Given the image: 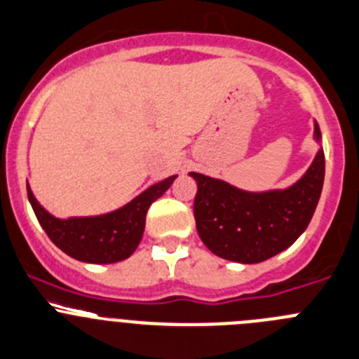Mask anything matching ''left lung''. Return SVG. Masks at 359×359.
I'll list each match as a JSON object with an SVG mask.
<instances>
[{
  "mask_svg": "<svg viewBox=\"0 0 359 359\" xmlns=\"http://www.w3.org/2000/svg\"><path fill=\"white\" fill-rule=\"evenodd\" d=\"M313 137L320 141L317 123ZM190 176L197 182L194 217L203 243L218 257L255 264L291 247L309 227L323 192L324 151L285 190L254 194L199 172Z\"/></svg>",
  "mask_w": 359,
  "mask_h": 359,
  "instance_id": "1",
  "label": "left lung"
}]
</instances>
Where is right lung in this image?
Masks as SVG:
<instances>
[{
	"label": "right lung",
	"mask_w": 359,
	"mask_h": 359,
	"mask_svg": "<svg viewBox=\"0 0 359 359\" xmlns=\"http://www.w3.org/2000/svg\"><path fill=\"white\" fill-rule=\"evenodd\" d=\"M176 176H170L112 213L61 220L43 210L28 185V199L40 225L57 248L70 257L91 264H111L130 257L141 241L146 213L153 201L163 196Z\"/></svg>",
	"instance_id": "right-lung-1"
}]
</instances>
